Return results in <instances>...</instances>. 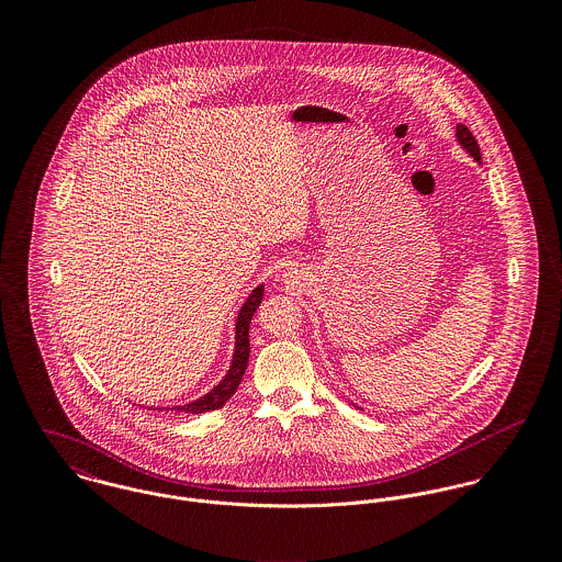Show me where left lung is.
<instances>
[{
  "mask_svg": "<svg viewBox=\"0 0 562 562\" xmlns=\"http://www.w3.org/2000/svg\"><path fill=\"white\" fill-rule=\"evenodd\" d=\"M457 143L461 145V149H465L472 158L476 161H481V147L476 143V138L472 136V132L463 125V123H457ZM357 406V404H352ZM359 408V406H357Z\"/></svg>",
  "mask_w": 562,
  "mask_h": 562,
  "instance_id": "obj_1",
  "label": "left lung"
}]
</instances>
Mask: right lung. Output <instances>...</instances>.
I'll use <instances>...</instances> for the list:
<instances>
[{
	"mask_svg": "<svg viewBox=\"0 0 562 562\" xmlns=\"http://www.w3.org/2000/svg\"><path fill=\"white\" fill-rule=\"evenodd\" d=\"M263 299V283H259L241 303L240 312L236 316V341H234V357H232V366L227 370V374L223 376L221 383H216L207 394H203L196 401L186 402V404H175L170 406V411H179V413H205V411H214L221 408L225 402L229 401L238 385H240L241 376L246 372L248 366V357H250V344H248V326L252 321V314L257 312V307L261 305ZM168 408V406H160V411ZM156 411V408H154Z\"/></svg>",
	"mask_w": 562,
	"mask_h": 562,
	"instance_id": "right-lung-1",
	"label": "right lung"
}]
</instances>
